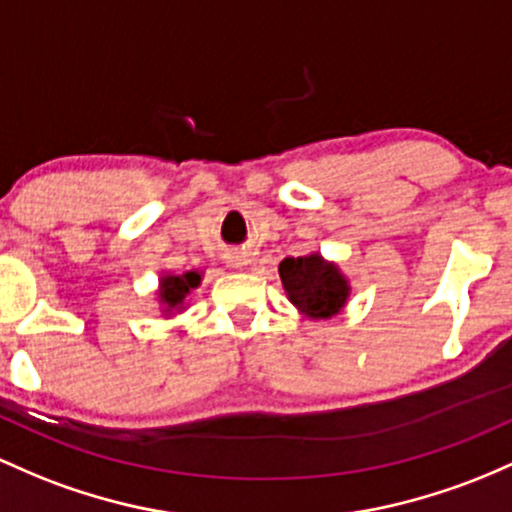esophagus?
I'll use <instances>...</instances> for the list:
<instances>
[{
    "mask_svg": "<svg viewBox=\"0 0 512 512\" xmlns=\"http://www.w3.org/2000/svg\"><path fill=\"white\" fill-rule=\"evenodd\" d=\"M228 265L233 269H240L243 265H247V255H245V252H240V250H233L228 255Z\"/></svg>",
    "mask_w": 512,
    "mask_h": 512,
    "instance_id": "esophagus-1",
    "label": "esophagus"
}]
</instances>
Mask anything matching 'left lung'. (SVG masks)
I'll return each mask as SVG.
<instances>
[{"mask_svg": "<svg viewBox=\"0 0 512 512\" xmlns=\"http://www.w3.org/2000/svg\"><path fill=\"white\" fill-rule=\"evenodd\" d=\"M279 277L289 301L311 320L333 318L345 308L352 286L335 262L320 252L303 257H286L279 265Z\"/></svg>", "mask_w": 512, "mask_h": 512, "instance_id": "obj_1", "label": "left lung"}]
</instances>
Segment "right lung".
Here are the masks:
<instances>
[{
  "label": "right lung",
  "instance_id": "right-lung-1",
  "mask_svg": "<svg viewBox=\"0 0 512 512\" xmlns=\"http://www.w3.org/2000/svg\"><path fill=\"white\" fill-rule=\"evenodd\" d=\"M201 284V272H182V274H162L160 286H157V301H160L162 316H174V313L184 311V299L189 291Z\"/></svg>",
  "mask_w": 512,
  "mask_h": 512
}]
</instances>
